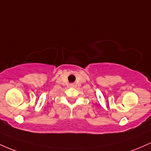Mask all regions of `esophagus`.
Segmentation results:
<instances>
[{"label":"esophagus","mask_w":151,"mask_h":151,"mask_svg":"<svg viewBox=\"0 0 151 151\" xmlns=\"http://www.w3.org/2000/svg\"><path fill=\"white\" fill-rule=\"evenodd\" d=\"M70 86H71V87H73V86H74V84H70Z\"/></svg>","instance_id":"34e87169"}]
</instances>
